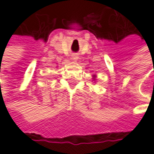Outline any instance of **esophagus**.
<instances>
[{"mask_svg":"<svg viewBox=\"0 0 154 154\" xmlns=\"http://www.w3.org/2000/svg\"><path fill=\"white\" fill-rule=\"evenodd\" d=\"M72 59L73 60H78L79 59V55L76 54H72Z\"/></svg>","mask_w":154,"mask_h":154,"instance_id":"1","label":"esophagus"}]
</instances>
